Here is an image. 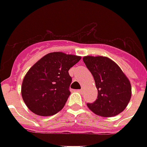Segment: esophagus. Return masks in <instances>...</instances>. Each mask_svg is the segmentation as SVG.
Listing matches in <instances>:
<instances>
[{"mask_svg": "<svg viewBox=\"0 0 147 147\" xmlns=\"http://www.w3.org/2000/svg\"><path fill=\"white\" fill-rule=\"evenodd\" d=\"M78 92H80V93H82V92H84V90H83V89H79V90H78Z\"/></svg>", "mask_w": 147, "mask_h": 147, "instance_id": "1", "label": "esophagus"}]
</instances>
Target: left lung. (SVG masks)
Listing matches in <instances>:
<instances>
[{
  "instance_id": "obj_1",
  "label": "left lung",
  "mask_w": 147,
  "mask_h": 147,
  "mask_svg": "<svg viewBox=\"0 0 147 147\" xmlns=\"http://www.w3.org/2000/svg\"><path fill=\"white\" fill-rule=\"evenodd\" d=\"M83 61L94 77L98 92L96 100L87 104L88 108L105 117L121 113L131 98V85L125 74L107 57L88 55Z\"/></svg>"
}]
</instances>
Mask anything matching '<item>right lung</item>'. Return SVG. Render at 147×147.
I'll return each instance as SVG.
<instances>
[{
  "mask_svg": "<svg viewBox=\"0 0 147 147\" xmlns=\"http://www.w3.org/2000/svg\"><path fill=\"white\" fill-rule=\"evenodd\" d=\"M80 59L81 56L62 52L50 53L29 69L21 94L31 111L39 116H52L63 108L70 95L69 70Z\"/></svg>",
  "mask_w": 147,
  "mask_h": 147,
  "instance_id": "1",
  "label": "right lung"
}]
</instances>
